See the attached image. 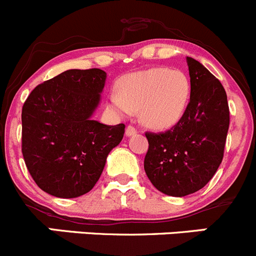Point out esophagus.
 <instances>
[{"instance_id":"esophagus-1","label":"esophagus","mask_w":256,"mask_h":256,"mask_svg":"<svg viewBox=\"0 0 256 256\" xmlns=\"http://www.w3.org/2000/svg\"><path fill=\"white\" fill-rule=\"evenodd\" d=\"M136 132H138V130H136L132 125H128V128H126V132H125L126 136H132L135 135Z\"/></svg>"}]
</instances>
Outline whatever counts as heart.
Here are the masks:
<instances>
[{
    "label": "heart",
    "mask_w": 256,
    "mask_h": 256,
    "mask_svg": "<svg viewBox=\"0 0 256 256\" xmlns=\"http://www.w3.org/2000/svg\"><path fill=\"white\" fill-rule=\"evenodd\" d=\"M118 92L109 95L110 109L128 116L140 109V118L152 128L176 125L187 109L190 82L182 70L164 66L128 74L118 82Z\"/></svg>",
    "instance_id": "b5f03b06"
}]
</instances>
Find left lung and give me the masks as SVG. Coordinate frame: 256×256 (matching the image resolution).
<instances>
[{"instance_id": "left-lung-1", "label": "left lung", "mask_w": 256, "mask_h": 256, "mask_svg": "<svg viewBox=\"0 0 256 256\" xmlns=\"http://www.w3.org/2000/svg\"><path fill=\"white\" fill-rule=\"evenodd\" d=\"M190 98L182 118L164 132H146L144 172L167 196L184 197L204 187L222 164L229 128L223 85L206 66L187 56Z\"/></svg>"}]
</instances>
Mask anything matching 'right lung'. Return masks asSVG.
<instances>
[{"label": "right lung", "mask_w": 256, "mask_h": 256, "mask_svg": "<svg viewBox=\"0 0 256 256\" xmlns=\"http://www.w3.org/2000/svg\"><path fill=\"white\" fill-rule=\"evenodd\" d=\"M106 73L70 69L36 86L22 108V154L34 182L48 194L76 198L92 190L125 125L92 116Z\"/></svg>", "instance_id": "1"}]
</instances>
